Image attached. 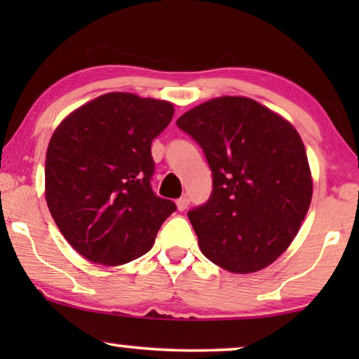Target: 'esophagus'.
I'll list each match as a JSON object with an SVG mask.
<instances>
[{
  "instance_id": "1",
  "label": "esophagus",
  "mask_w": 359,
  "mask_h": 359,
  "mask_svg": "<svg viewBox=\"0 0 359 359\" xmlns=\"http://www.w3.org/2000/svg\"><path fill=\"white\" fill-rule=\"evenodd\" d=\"M189 205V199L188 196H181V198L176 201V208H178L180 212H183V210H186V208Z\"/></svg>"
}]
</instances>
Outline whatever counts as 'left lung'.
I'll return each instance as SVG.
<instances>
[{
	"instance_id": "obj_1",
	"label": "left lung",
	"mask_w": 359,
	"mask_h": 359,
	"mask_svg": "<svg viewBox=\"0 0 359 359\" xmlns=\"http://www.w3.org/2000/svg\"><path fill=\"white\" fill-rule=\"evenodd\" d=\"M203 149L212 193L188 212L201 252L230 273H255L286 252L312 199L297 130L259 102L222 96L176 121Z\"/></svg>"
}]
</instances>
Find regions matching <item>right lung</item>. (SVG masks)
Wrapping results in <instances>:
<instances>
[{
	"label": "right lung",
	"mask_w": 359,
	"mask_h": 359,
	"mask_svg": "<svg viewBox=\"0 0 359 359\" xmlns=\"http://www.w3.org/2000/svg\"><path fill=\"white\" fill-rule=\"evenodd\" d=\"M175 114L168 101L107 93L53 132L46 199L67 242L93 263L119 266L151 248L176 210L151 189V140Z\"/></svg>",
	"instance_id": "obj_1"
}]
</instances>
